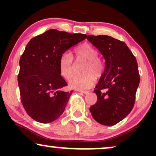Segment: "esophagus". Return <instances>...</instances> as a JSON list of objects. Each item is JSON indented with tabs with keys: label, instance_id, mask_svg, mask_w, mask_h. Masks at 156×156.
Segmentation results:
<instances>
[{
	"label": "esophagus",
	"instance_id": "1",
	"mask_svg": "<svg viewBox=\"0 0 156 156\" xmlns=\"http://www.w3.org/2000/svg\"><path fill=\"white\" fill-rule=\"evenodd\" d=\"M78 92H82V93H83V94H88V93L89 92V91H86V90H78Z\"/></svg>",
	"mask_w": 156,
	"mask_h": 156
}]
</instances>
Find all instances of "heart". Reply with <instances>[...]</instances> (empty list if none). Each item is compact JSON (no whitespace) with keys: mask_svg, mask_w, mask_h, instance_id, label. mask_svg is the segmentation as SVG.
<instances>
[{"mask_svg":"<svg viewBox=\"0 0 156 156\" xmlns=\"http://www.w3.org/2000/svg\"><path fill=\"white\" fill-rule=\"evenodd\" d=\"M98 55V51L92 44H83L77 47L73 55L64 53L58 62L60 75L65 80H69L75 73L73 58L78 62H84L80 76L73 77L69 81V86L75 89H89L92 87L98 78L101 77L104 71V63Z\"/></svg>","mask_w":156,"mask_h":156,"instance_id":"1","label":"heart"}]
</instances>
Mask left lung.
Here are the masks:
<instances>
[{
  "instance_id": "obj_1",
  "label": "left lung",
  "mask_w": 156,
  "mask_h": 156,
  "mask_svg": "<svg viewBox=\"0 0 156 156\" xmlns=\"http://www.w3.org/2000/svg\"><path fill=\"white\" fill-rule=\"evenodd\" d=\"M87 39L105 60V70L94 90L98 101L89 110L100 124L116 125L134 106L140 82L136 58L124 42L110 36L88 35Z\"/></svg>"
}]
</instances>
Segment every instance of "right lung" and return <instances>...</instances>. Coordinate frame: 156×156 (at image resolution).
Masks as SVG:
<instances>
[{"mask_svg": "<svg viewBox=\"0 0 156 156\" xmlns=\"http://www.w3.org/2000/svg\"><path fill=\"white\" fill-rule=\"evenodd\" d=\"M82 34L51 29L32 38L20 59L17 80L22 104L28 116L49 123L64 112L73 91H64L58 62L67 50L87 38Z\"/></svg>", "mask_w": 156, "mask_h": 156, "instance_id": "right-lung-1", "label": "right lung"}]
</instances>
